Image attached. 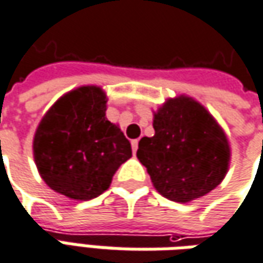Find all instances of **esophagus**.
<instances>
[{
    "instance_id": "34e87169",
    "label": "esophagus",
    "mask_w": 263,
    "mask_h": 263,
    "mask_svg": "<svg viewBox=\"0 0 263 263\" xmlns=\"http://www.w3.org/2000/svg\"><path fill=\"white\" fill-rule=\"evenodd\" d=\"M131 145H132V152L135 154L138 149V139H134V141H131Z\"/></svg>"
}]
</instances>
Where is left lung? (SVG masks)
<instances>
[{"label": "left lung", "mask_w": 263, "mask_h": 263, "mask_svg": "<svg viewBox=\"0 0 263 263\" xmlns=\"http://www.w3.org/2000/svg\"><path fill=\"white\" fill-rule=\"evenodd\" d=\"M155 135L138 144L157 191L175 202H189L216 188L228 171L229 145L215 119L196 101L168 100L154 118Z\"/></svg>", "instance_id": "1"}]
</instances>
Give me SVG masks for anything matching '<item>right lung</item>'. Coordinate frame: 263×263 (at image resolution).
Returning a JSON list of instances; mask_svg holds the SVG:
<instances>
[{
  "mask_svg": "<svg viewBox=\"0 0 263 263\" xmlns=\"http://www.w3.org/2000/svg\"><path fill=\"white\" fill-rule=\"evenodd\" d=\"M106 97L97 87L64 95L42 118L34 158L42 179L62 195L88 201L111 185L121 163L132 157L129 141L105 118Z\"/></svg>",
  "mask_w": 263,
  "mask_h": 263,
  "instance_id": "obj_1",
  "label": "right lung"
}]
</instances>
